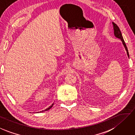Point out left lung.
<instances>
[{"instance_id": "8db88e82", "label": "left lung", "mask_w": 135, "mask_h": 135, "mask_svg": "<svg viewBox=\"0 0 135 135\" xmlns=\"http://www.w3.org/2000/svg\"><path fill=\"white\" fill-rule=\"evenodd\" d=\"M112 23H113V25L114 36H116V38H119L120 40L122 41V43H123V45L124 46V48H125V50H126V52H127V56H128V57H129V52H128V50H127V46H126V44H125V42H124V41L123 38V36H122L120 30V29H119V28L118 27V26H117L116 23H114V22H112Z\"/></svg>"}]
</instances>
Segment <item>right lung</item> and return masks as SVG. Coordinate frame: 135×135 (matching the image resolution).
Segmentation results:
<instances>
[{
	"instance_id": "1",
	"label": "right lung",
	"mask_w": 135,
	"mask_h": 135,
	"mask_svg": "<svg viewBox=\"0 0 135 135\" xmlns=\"http://www.w3.org/2000/svg\"><path fill=\"white\" fill-rule=\"evenodd\" d=\"M53 105H54V103L52 104V105H51V106H50V107H48V108H47V109H46L45 110H42V111H41L40 112L41 113V112H45V111H47V110H50L51 108V107H52V106H53ZM38 113H40V112H39Z\"/></svg>"
}]
</instances>
